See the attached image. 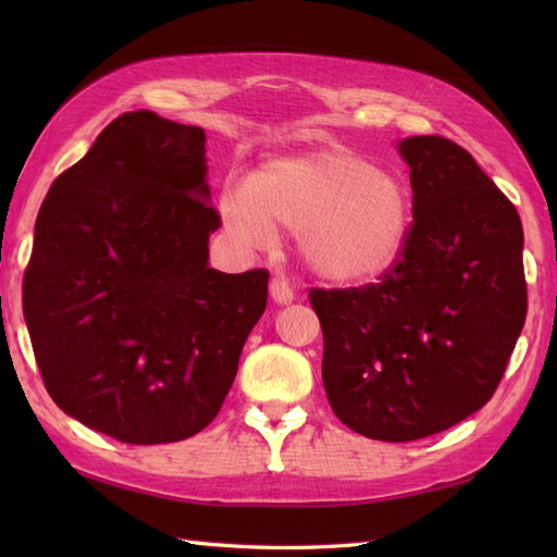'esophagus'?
I'll return each mask as SVG.
<instances>
[{"label": "esophagus", "instance_id": "esophagus-1", "mask_svg": "<svg viewBox=\"0 0 557 557\" xmlns=\"http://www.w3.org/2000/svg\"><path fill=\"white\" fill-rule=\"evenodd\" d=\"M270 297H272V301H275V304L287 306V304L294 301V289L289 287V282L275 277V280L270 282Z\"/></svg>", "mask_w": 557, "mask_h": 557}]
</instances>
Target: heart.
I'll return each instance as SVG.
<instances>
[{
  "mask_svg": "<svg viewBox=\"0 0 557 557\" xmlns=\"http://www.w3.org/2000/svg\"><path fill=\"white\" fill-rule=\"evenodd\" d=\"M220 212L239 242L263 246L275 230L299 234L318 277L366 285L405 251L411 194L393 170L335 146L265 162L248 186L222 194Z\"/></svg>",
  "mask_w": 557,
  "mask_h": 557,
  "instance_id": "heart-1",
  "label": "heart"
}]
</instances>
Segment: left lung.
Instances as JSON below:
<instances>
[{
    "instance_id": "obj_1",
    "label": "left lung",
    "mask_w": 557,
    "mask_h": 557,
    "mask_svg": "<svg viewBox=\"0 0 557 557\" xmlns=\"http://www.w3.org/2000/svg\"><path fill=\"white\" fill-rule=\"evenodd\" d=\"M413 222L383 282L313 289L323 385L337 419L373 441L441 433L493 397L527 318L517 208L443 136L399 140Z\"/></svg>"
}]
</instances>
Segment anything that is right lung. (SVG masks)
<instances>
[{
  "label": "right lung",
  "mask_w": 557,
  "mask_h": 557,
  "mask_svg": "<svg viewBox=\"0 0 557 557\" xmlns=\"http://www.w3.org/2000/svg\"><path fill=\"white\" fill-rule=\"evenodd\" d=\"M206 132L124 112L54 180L35 222L23 315L54 405L132 445L218 417L268 304V270L208 265Z\"/></svg>",
  "instance_id": "obj_1"
}]
</instances>
